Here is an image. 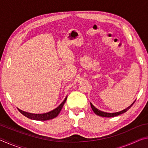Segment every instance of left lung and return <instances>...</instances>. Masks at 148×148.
Segmentation results:
<instances>
[{
	"mask_svg": "<svg viewBox=\"0 0 148 148\" xmlns=\"http://www.w3.org/2000/svg\"><path fill=\"white\" fill-rule=\"evenodd\" d=\"M135 101L132 103L131 106H129L128 108H127L126 109H125L123 110H122V111H120L119 112H116V113H106V112H102L101 110H98L97 108H96L93 105H92L91 103V108L92 110V111L95 112V114H96L97 115H98L99 116H102V117H114V116H119V115L123 113H125V112H126L127 110L130 109V108H131L133 104L134 103Z\"/></svg>",
	"mask_w": 148,
	"mask_h": 148,
	"instance_id": "left-lung-1",
	"label": "left lung"
}]
</instances>
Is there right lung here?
<instances>
[{
    "mask_svg": "<svg viewBox=\"0 0 148 148\" xmlns=\"http://www.w3.org/2000/svg\"><path fill=\"white\" fill-rule=\"evenodd\" d=\"M67 97L65 98V99L62 101V103L59 105V106L56 108V109H54L51 112H47V113L45 114H31L28 113V112L22 111V110L18 109L19 111L21 112V113L27 117H28L29 119H34V120H38V121H46V120H49L51 119H53L55 117H56L58 116L59 114L61 112V109L62 108V106H63L64 104L66 101Z\"/></svg>",
    "mask_w": 148,
    "mask_h": 148,
    "instance_id": "add662e5",
    "label": "right lung"
}]
</instances>
